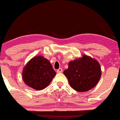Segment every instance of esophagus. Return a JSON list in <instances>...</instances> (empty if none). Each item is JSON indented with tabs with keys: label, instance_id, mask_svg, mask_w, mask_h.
Segmentation results:
<instances>
[{
	"label": "esophagus",
	"instance_id": "esophagus-1",
	"mask_svg": "<svg viewBox=\"0 0 120 120\" xmlns=\"http://www.w3.org/2000/svg\"><path fill=\"white\" fill-rule=\"evenodd\" d=\"M62 72H63V69H61V68H59V69H57V73H61Z\"/></svg>",
	"mask_w": 120,
	"mask_h": 120
}]
</instances>
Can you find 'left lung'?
Masks as SVG:
<instances>
[{
	"instance_id": "left-lung-1",
	"label": "left lung",
	"mask_w": 120,
	"mask_h": 120,
	"mask_svg": "<svg viewBox=\"0 0 120 120\" xmlns=\"http://www.w3.org/2000/svg\"><path fill=\"white\" fill-rule=\"evenodd\" d=\"M70 86L79 92H84L96 86L101 77V68L98 61L84 55L69 63L63 72Z\"/></svg>"
}]
</instances>
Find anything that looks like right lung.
<instances>
[{
  "instance_id": "obj_1",
  "label": "right lung",
  "mask_w": 120,
  "mask_h": 120,
  "mask_svg": "<svg viewBox=\"0 0 120 120\" xmlns=\"http://www.w3.org/2000/svg\"><path fill=\"white\" fill-rule=\"evenodd\" d=\"M56 75L51 64L42 56L32 58L24 66L22 73L24 83L38 90L46 88Z\"/></svg>"
}]
</instances>
